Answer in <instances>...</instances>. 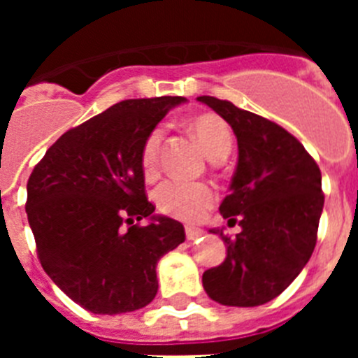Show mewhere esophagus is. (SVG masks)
I'll list each match as a JSON object with an SVG mask.
<instances>
[{
    "label": "esophagus",
    "mask_w": 358,
    "mask_h": 358,
    "mask_svg": "<svg viewBox=\"0 0 358 358\" xmlns=\"http://www.w3.org/2000/svg\"><path fill=\"white\" fill-rule=\"evenodd\" d=\"M202 236V229H199V227H194V226H188L186 227V238L188 240H197Z\"/></svg>",
    "instance_id": "34e87169"
}]
</instances>
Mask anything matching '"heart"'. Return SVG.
I'll use <instances>...</instances> for the list:
<instances>
[{"label":"heart","instance_id":"1","mask_svg":"<svg viewBox=\"0 0 358 358\" xmlns=\"http://www.w3.org/2000/svg\"><path fill=\"white\" fill-rule=\"evenodd\" d=\"M189 131L194 132L202 150L211 161H222L229 156L233 136L229 127L217 115H201L189 120ZM164 138L163 127H154L147 134L141 147V166L147 177H154L159 163L161 143ZM157 210L179 220L195 222L208 213L215 202L213 189L202 182L166 181L154 192Z\"/></svg>","mask_w":358,"mask_h":358}]
</instances>
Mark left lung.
<instances>
[{"label":"left lung","mask_w":358,"mask_h":358,"mask_svg":"<svg viewBox=\"0 0 358 358\" xmlns=\"http://www.w3.org/2000/svg\"><path fill=\"white\" fill-rule=\"evenodd\" d=\"M197 100L222 116L236 136L238 163L218 211L227 224L242 227L235 238L210 229L222 236L227 255L202 274V287L220 305H264L299 276L314 252L324 206L321 170L274 122L227 100Z\"/></svg>","instance_id":"obj_1"}]
</instances>
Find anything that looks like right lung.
Wrapping results in <instances>:
<instances>
[{
    "label": "right lung",
    "mask_w": 358,
    "mask_h": 358,
    "mask_svg": "<svg viewBox=\"0 0 358 358\" xmlns=\"http://www.w3.org/2000/svg\"><path fill=\"white\" fill-rule=\"evenodd\" d=\"M185 102L159 96L115 103L64 132L28 179V224L44 273L93 314L147 306L157 294V262L185 242L181 222L154 215L141 166L148 132ZM141 217L147 227L134 224Z\"/></svg>",
    "instance_id": "right-lung-1"
}]
</instances>
